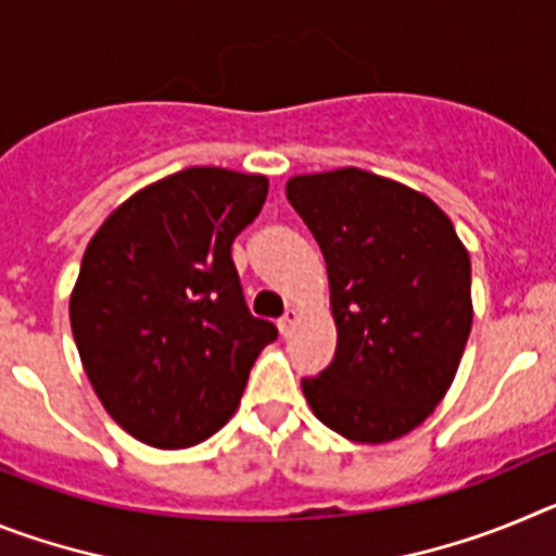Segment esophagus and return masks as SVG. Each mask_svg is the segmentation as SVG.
I'll list each match as a JSON object with an SVG mask.
<instances>
[{"label":"esophagus","mask_w":556,"mask_h":556,"mask_svg":"<svg viewBox=\"0 0 556 556\" xmlns=\"http://www.w3.org/2000/svg\"><path fill=\"white\" fill-rule=\"evenodd\" d=\"M294 323H298V312H294V308H287V314L278 320V331H281V337H292Z\"/></svg>","instance_id":"34e87169"}]
</instances>
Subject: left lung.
<instances>
[{
    "label": "left lung",
    "mask_w": 556,
    "mask_h": 556,
    "mask_svg": "<svg viewBox=\"0 0 556 556\" xmlns=\"http://www.w3.org/2000/svg\"><path fill=\"white\" fill-rule=\"evenodd\" d=\"M328 267L337 353L303 395L353 443H390L443 401L465 353L470 255L440 205L372 172L333 169L287 184Z\"/></svg>",
    "instance_id": "1"
}]
</instances>
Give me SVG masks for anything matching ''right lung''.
Returning <instances> with one entry per match:
<instances>
[{
    "mask_svg": "<svg viewBox=\"0 0 556 556\" xmlns=\"http://www.w3.org/2000/svg\"><path fill=\"white\" fill-rule=\"evenodd\" d=\"M267 186L219 166L175 172L125 200L83 253L68 301L83 367L108 415L152 448L223 429L278 337L250 314L230 258Z\"/></svg>",
    "mask_w": 556,
    "mask_h": 556,
    "instance_id": "1",
    "label": "right lung"
}]
</instances>
